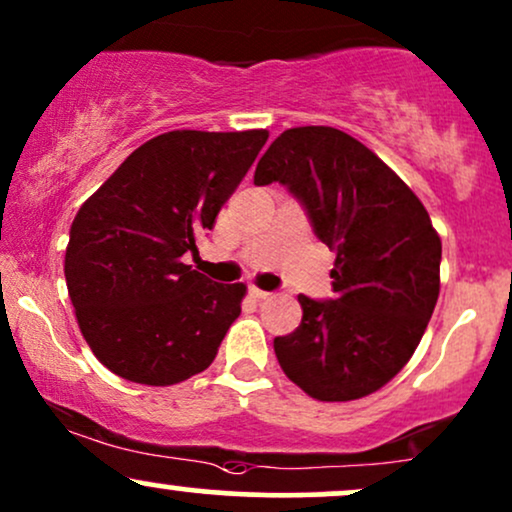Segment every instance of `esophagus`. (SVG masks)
Instances as JSON below:
<instances>
[{
  "instance_id": "obj_1",
  "label": "esophagus",
  "mask_w": 512,
  "mask_h": 512,
  "mask_svg": "<svg viewBox=\"0 0 512 512\" xmlns=\"http://www.w3.org/2000/svg\"><path fill=\"white\" fill-rule=\"evenodd\" d=\"M250 296L257 298V301H264V298H269V296H272V293L264 291V289H257V286H250Z\"/></svg>"
}]
</instances>
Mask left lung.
Returning <instances> with one entry per match:
<instances>
[{
	"label": "left lung",
	"mask_w": 512,
	"mask_h": 512,
	"mask_svg": "<svg viewBox=\"0 0 512 512\" xmlns=\"http://www.w3.org/2000/svg\"><path fill=\"white\" fill-rule=\"evenodd\" d=\"M279 182L337 252L330 301L298 296L303 320L274 339L279 366L320 402L380 390L407 366L440 291V238L419 197L368 146L334 127L274 139L255 185Z\"/></svg>",
	"instance_id": "1"
}]
</instances>
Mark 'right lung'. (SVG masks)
Listing matches in <instances>:
<instances>
[{"mask_svg": "<svg viewBox=\"0 0 512 512\" xmlns=\"http://www.w3.org/2000/svg\"><path fill=\"white\" fill-rule=\"evenodd\" d=\"M267 137L158 134L81 204L64 276L81 334L115 375L166 387L211 366L245 284H216L182 255H197V236L214 228Z\"/></svg>", "mask_w": 512, "mask_h": 512, "instance_id": "add662e5", "label": "right lung"}]
</instances>
